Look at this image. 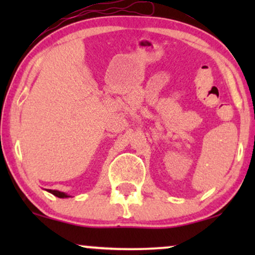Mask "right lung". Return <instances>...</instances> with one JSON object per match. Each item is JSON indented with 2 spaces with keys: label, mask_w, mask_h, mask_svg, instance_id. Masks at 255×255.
Segmentation results:
<instances>
[{
  "label": "right lung",
  "mask_w": 255,
  "mask_h": 255,
  "mask_svg": "<svg viewBox=\"0 0 255 255\" xmlns=\"http://www.w3.org/2000/svg\"><path fill=\"white\" fill-rule=\"evenodd\" d=\"M48 192L51 193V194H54L55 197H57V198H69V197H71V195H68L67 193H63V192H60V191H52V189H49Z\"/></svg>",
  "instance_id": "add662e5"
}]
</instances>
